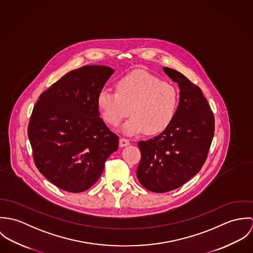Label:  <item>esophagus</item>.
<instances>
[{"label": "esophagus", "mask_w": 253, "mask_h": 253, "mask_svg": "<svg viewBox=\"0 0 253 253\" xmlns=\"http://www.w3.org/2000/svg\"><path fill=\"white\" fill-rule=\"evenodd\" d=\"M127 145H129V140H128V139L124 138V137H122V138L120 139V147H126V146H127Z\"/></svg>", "instance_id": "esophagus-1"}]
</instances>
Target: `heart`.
Masks as SVG:
<instances>
[{
  "label": "heart",
  "mask_w": 253,
  "mask_h": 253,
  "mask_svg": "<svg viewBox=\"0 0 253 253\" xmlns=\"http://www.w3.org/2000/svg\"><path fill=\"white\" fill-rule=\"evenodd\" d=\"M178 104L179 92L174 84L141 70L121 77L116 92L102 89L97 96L100 114L112 126H119L130 112L132 117L122 127L128 135L162 133L173 122Z\"/></svg>",
  "instance_id": "obj_1"
}]
</instances>
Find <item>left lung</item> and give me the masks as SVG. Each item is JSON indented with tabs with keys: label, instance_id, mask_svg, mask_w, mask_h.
Returning a JSON list of instances; mask_svg holds the SVG:
<instances>
[{
	"label": "left lung",
	"instance_id": "8db88e82",
	"mask_svg": "<svg viewBox=\"0 0 253 253\" xmlns=\"http://www.w3.org/2000/svg\"><path fill=\"white\" fill-rule=\"evenodd\" d=\"M180 88L179 104L171 125L147 141H139L141 160L136 175L155 193L179 188L204 166L214 135V116L202 89L183 74L164 67Z\"/></svg>",
	"mask_w": 253,
	"mask_h": 253
}]
</instances>
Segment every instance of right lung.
Masks as SVG:
<instances>
[{
  "mask_svg": "<svg viewBox=\"0 0 253 253\" xmlns=\"http://www.w3.org/2000/svg\"><path fill=\"white\" fill-rule=\"evenodd\" d=\"M114 69L86 65L43 91L28 125L39 171L58 188L80 193L100 177L119 137L99 116L97 96Z\"/></svg>",
  "mask_w": 253,
  "mask_h": 253,
  "instance_id": "obj_1",
  "label": "right lung"
}]
</instances>
